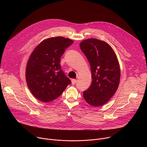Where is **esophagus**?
I'll use <instances>...</instances> for the list:
<instances>
[{
	"instance_id": "34e87169",
	"label": "esophagus",
	"mask_w": 147,
	"mask_h": 147,
	"mask_svg": "<svg viewBox=\"0 0 147 147\" xmlns=\"http://www.w3.org/2000/svg\"><path fill=\"white\" fill-rule=\"evenodd\" d=\"M76 82H77V80H76V79H73L72 80H71V84L73 85H74L76 83Z\"/></svg>"
}]
</instances>
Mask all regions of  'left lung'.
I'll list each match as a JSON object with an SVG mask.
<instances>
[{
	"label": "left lung",
	"mask_w": 147,
	"mask_h": 147,
	"mask_svg": "<svg viewBox=\"0 0 147 147\" xmlns=\"http://www.w3.org/2000/svg\"><path fill=\"white\" fill-rule=\"evenodd\" d=\"M91 67L92 82L83 92L86 101L97 107L107 103L115 94L119 85L120 69L116 55L106 42L87 39L80 44Z\"/></svg>",
	"instance_id": "left-lung-1"
}]
</instances>
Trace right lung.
<instances>
[{"label": "right lung", "instance_id": "right-lung-1", "mask_svg": "<svg viewBox=\"0 0 147 147\" xmlns=\"http://www.w3.org/2000/svg\"><path fill=\"white\" fill-rule=\"evenodd\" d=\"M73 40L62 36L49 38L36 46L27 61L26 79L32 94L39 100L51 102L71 83L61 69L60 57Z\"/></svg>", "mask_w": 147, "mask_h": 147}]
</instances>
